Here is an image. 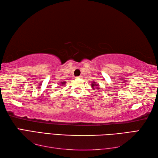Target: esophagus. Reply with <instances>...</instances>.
<instances>
[{
    "label": "esophagus",
    "instance_id": "34e87169",
    "mask_svg": "<svg viewBox=\"0 0 158 158\" xmlns=\"http://www.w3.org/2000/svg\"><path fill=\"white\" fill-rule=\"evenodd\" d=\"M81 77H82L81 76H79V77H77V78H81Z\"/></svg>",
    "mask_w": 158,
    "mask_h": 158
}]
</instances>
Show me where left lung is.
<instances>
[{
	"label": "left lung",
	"instance_id": "obj_1",
	"mask_svg": "<svg viewBox=\"0 0 158 158\" xmlns=\"http://www.w3.org/2000/svg\"><path fill=\"white\" fill-rule=\"evenodd\" d=\"M92 89H100L99 88H98V83H96V82H92Z\"/></svg>",
	"mask_w": 158,
	"mask_h": 158
}]
</instances>
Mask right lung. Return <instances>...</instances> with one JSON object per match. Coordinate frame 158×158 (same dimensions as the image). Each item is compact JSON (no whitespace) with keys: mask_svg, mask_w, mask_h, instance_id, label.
Returning a JSON list of instances; mask_svg holds the SVG:
<instances>
[{"mask_svg":"<svg viewBox=\"0 0 158 158\" xmlns=\"http://www.w3.org/2000/svg\"><path fill=\"white\" fill-rule=\"evenodd\" d=\"M60 84H61L62 85H63L66 84V82H65V81H64V82H61V83H60Z\"/></svg>","mask_w":158,"mask_h":158,"instance_id":"1","label":"right lung"}]
</instances>
